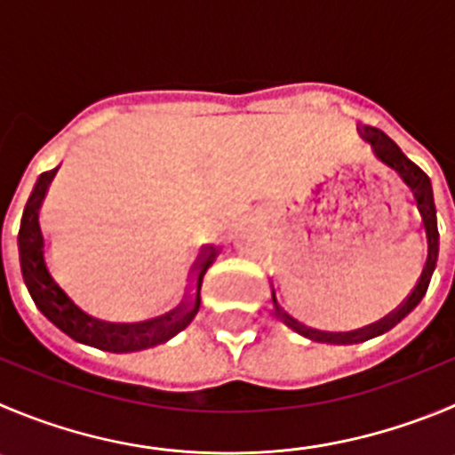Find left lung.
Masks as SVG:
<instances>
[{"mask_svg":"<svg viewBox=\"0 0 455 455\" xmlns=\"http://www.w3.org/2000/svg\"><path fill=\"white\" fill-rule=\"evenodd\" d=\"M359 137L371 146L372 155L400 177L402 184L411 190V197H413L415 206H418L419 220H422L424 237H427V262H424L422 271H419V278L415 280V285L411 287L406 294H402L400 299L395 300L393 305H388L386 309L377 314H368V316H352L346 321H339V323H328V321H316V318H307L303 314H299L296 309H291V305H287L285 300L280 299L275 291H271V300H274V312L275 316L291 328L294 332H299L300 337L312 339L318 343H330V346H352V343H363L368 339H375L379 334H386L388 330H393L395 325L404 321L411 312L419 305V300L427 294V287L431 283L433 269H435V262H438V247H440V235H438V218H435V202H433V188L431 180L427 177L419 165H415L404 152L400 150V146L384 134L381 130L371 125H356Z\"/></svg>","mask_w":455,"mask_h":455,"instance_id":"8db88e82","label":"left lung"}]
</instances>
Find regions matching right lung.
<instances>
[{"label": "right lung", "instance_id": "add662e5", "mask_svg": "<svg viewBox=\"0 0 455 455\" xmlns=\"http://www.w3.org/2000/svg\"><path fill=\"white\" fill-rule=\"evenodd\" d=\"M58 168L46 170L37 177L33 193L24 206L17 247L24 283L36 300L37 309L49 318L55 328L80 343L105 352H141L161 346L190 325L199 312V290L204 274L218 258V247L208 244L195 260L186 294L175 307L159 314L155 309H141L134 305L118 303L69 275L51 262L46 251V237L40 224V208Z\"/></svg>", "mask_w": 455, "mask_h": 455}]
</instances>
